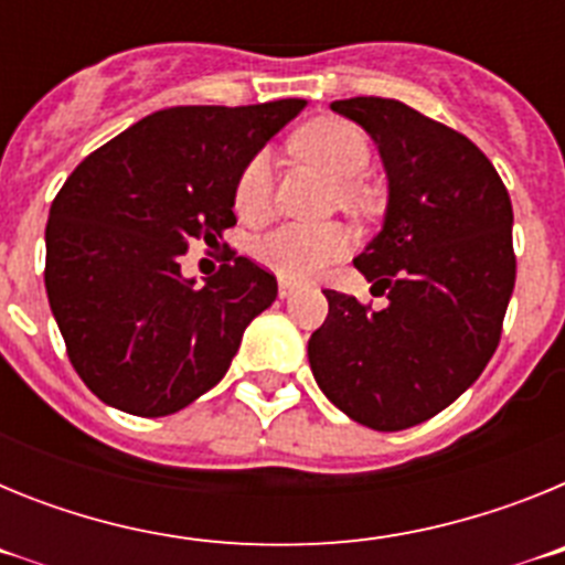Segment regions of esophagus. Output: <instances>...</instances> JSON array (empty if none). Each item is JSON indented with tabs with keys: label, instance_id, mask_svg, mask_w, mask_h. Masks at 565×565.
I'll return each mask as SVG.
<instances>
[{
	"label": "esophagus",
	"instance_id": "obj_1",
	"mask_svg": "<svg viewBox=\"0 0 565 565\" xmlns=\"http://www.w3.org/2000/svg\"><path fill=\"white\" fill-rule=\"evenodd\" d=\"M277 291H279V297L286 299V297H291V294L299 291V282H294V279H286V277H279Z\"/></svg>",
	"mask_w": 565,
	"mask_h": 565
}]
</instances>
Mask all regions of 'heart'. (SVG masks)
I'll use <instances>...</instances> for the list:
<instances>
[{"label":"heart","mask_w":565,"mask_h":565,"mask_svg":"<svg viewBox=\"0 0 565 565\" xmlns=\"http://www.w3.org/2000/svg\"><path fill=\"white\" fill-rule=\"evenodd\" d=\"M291 149L302 161L313 163L317 169L339 183V201L362 203V186L353 183L356 174L364 172L371 161V147L359 127L342 118H317L299 127L291 138ZM234 212L239 221L259 223L271 212V169L263 152L254 154L243 167L237 183H234ZM351 248V232L342 223H286L274 228L266 237L254 243V257L259 266L279 274L286 279H302L319 274Z\"/></svg>","instance_id":"1"}]
</instances>
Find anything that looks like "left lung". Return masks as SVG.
Here are the masks:
<instances>
[{"label":"left lung","instance_id":"1","mask_svg":"<svg viewBox=\"0 0 565 565\" xmlns=\"http://www.w3.org/2000/svg\"><path fill=\"white\" fill-rule=\"evenodd\" d=\"M379 143L391 201L353 266L391 306L328 288L308 339L317 384L344 416L382 433L427 422L481 376L515 288L512 201L467 135L393 98L331 104Z\"/></svg>","mask_w":565,"mask_h":565}]
</instances>
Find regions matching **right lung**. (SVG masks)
<instances>
[{"label": "right lung", "instance_id": "1", "mask_svg": "<svg viewBox=\"0 0 565 565\" xmlns=\"http://www.w3.org/2000/svg\"><path fill=\"white\" fill-rule=\"evenodd\" d=\"M302 98L169 107L87 154L50 206L44 288L67 356L104 404L154 418L226 376L243 331L277 299V277L228 254L194 286L192 243L237 223L234 183Z\"/></svg>", "mask_w": 565, "mask_h": 565}]
</instances>
